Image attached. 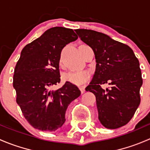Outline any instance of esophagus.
<instances>
[{
	"mask_svg": "<svg viewBox=\"0 0 150 150\" xmlns=\"http://www.w3.org/2000/svg\"><path fill=\"white\" fill-rule=\"evenodd\" d=\"M79 88H80V90H81V93H85V91H86V90H85V88H84L83 87H80Z\"/></svg>",
	"mask_w": 150,
	"mask_h": 150,
	"instance_id": "1",
	"label": "esophagus"
}]
</instances>
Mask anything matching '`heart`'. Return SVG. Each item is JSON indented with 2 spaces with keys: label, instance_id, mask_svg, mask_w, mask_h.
Segmentation results:
<instances>
[{
  "label": "heart",
  "instance_id": "1",
  "mask_svg": "<svg viewBox=\"0 0 150 150\" xmlns=\"http://www.w3.org/2000/svg\"><path fill=\"white\" fill-rule=\"evenodd\" d=\"M90 78V74L87 71L71 72L64 75V79L67 82L77 86H82Z\"/></svg>",
  "mask_w": 150,
  "mask_h": 150
}]
</instances>
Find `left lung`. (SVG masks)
I'll return each mask as SVG.
<instances>
[{"mask_svg": "<svg viewBox=\"0 0 150 150\" xmlns=\"http://www.w3.org/2000/svg\"><path fill=\"white\" fill-rule=\"evenodd\" d=\"M75 31L95 54L96 70L86 91L96 96L99 121L109 129L123 126L140 104L143 81L138 59L129 46L107 35L86 29ZM104 83L110 88L102 89Z\"/></svg>", "mask_w": 150, "mask_h": 150, "instance_id": "1", "label": "left lung"}]
</instances>
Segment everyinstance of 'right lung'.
I'll use <instances>...</instances> for the list:
<instances>
[{
  "mask_svg": "<svg viewBox=\"0 0 150 150\" xmlns=\"http://www.w3.org/2000/svg\"><path fill=\"white\" fill-rule=\"evenodd\" d=\"M77 39L72 29L54 27L22 50L15 67L13 86L16 103L35 128L55 131L61 128L66 120L67 107L81 95L78 88L67 81L57 90L51 89L60 82L62 50Z\"/></svg>",
  "mask_w": 150,
  "mask_h": 150,
  "instance_id": "right-lung-1",
  "label": "right lung"
}]
</instances>
